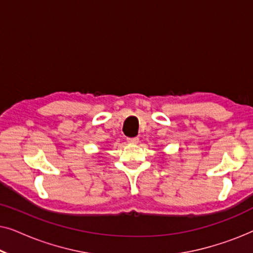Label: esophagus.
<instances>
[{"label":"esophagus","instance_id":"obj_1","mask_svg":"<svg viewBox=\"0 0 253 253\" xmlns=\"http://www.w3.org/2000/svg\"><path fill=\"white\" fill-rule=\"evenodd\" d=\"M126 140H127V143H130V144H137L138 141H139V138L131 137V138H126Z\"/></svg>","mask_w":253,"mask_h":253}]
</instances>
